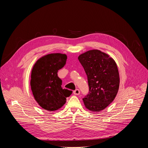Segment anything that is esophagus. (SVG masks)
<instances>
[{
  "instance_id": "esophagus-1",
  "label": "esophagus",
  "mask_w": 148,
  "mask_h": 148,
  "mask_svg": "<svg viewBox=\"0 0 148 148\" xmlns=\"http://www.w3.org/2000/svg\"><path fill=\"white\" fill-rule=\"evenodd\" d=\"M73 93H74V95H79L80 94V90L79 89H75V90H74V92H73Z\"/></svg>"
}]
</instances>
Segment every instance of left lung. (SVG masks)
Listing matches in <instances>:
<instances>
[{"label": "left lung", "mask_w": 148, "mask_h": 148, "mask_svg": "<svg viewBox=\"0 0 148 148\" xmlns=\"http://www.w3.org/2000/svg\"><path fill=\"white\" fill-rule=\"evenodd\" d=\"M86 73L89 94L83 98L86 108L100 112L114 99L119 88L117 65L108 54L98 50H89L78 58Z\"/></svg>", "instance_id": "obj_1"}]
</instances>
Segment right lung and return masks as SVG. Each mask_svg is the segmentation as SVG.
<instances>
[{
    "mask_svg": "<svg viewBox=\"0 0 148 148\" xmlns=\"http://www.w3.org/2000/svg\"><path fill=\"white\" fill-rule=\"evenodd\" d=\"M65 54L51 53L40 58L31 73L30 87L37 103L48 111H56L66 103L71 90L62 89L58 70L66 64Z\"/></svg>",
    "mask_w": 148,
    "mask_h": 148,
    "instance_id": "add662e5",
    "label": "right lung"
}]
</instances>
